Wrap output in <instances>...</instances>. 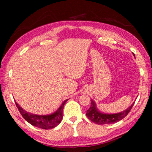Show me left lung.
<instances>
[{
    "instance_id": "left-lung-1",
    "label": "left lung",
    "mask_w": 152,
    "mask_h": 152,
    "mask_svg": "<svg viewBox=\"0 0 152 152\" xmlns=\"http://www.w3.org/2000/svg\"><path fill=\"white\" fill-rule=\"evenodd\" d=\"M134 103L132 104L129 108L126 109L125 111L115 114H107L102 113L97 109L96 105L94 101L91 99V105L86 111V116L91 121L97 124H108L115 123L116 122L120 121L125 118L127 114L129 113L131 109H132Z\"/></svg>"
}]
</instances>
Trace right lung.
Segmentation results:
<instances>
[{"label": "right lung", "mask_w": 152, "mask_h": 152, "mask_svg": "<svg viewBox=\"0 0 152 152\" xmlns=\"http://www.w3.org/2000/svg\"><path fill=\"white\" fill-rule=\"evenodd\" d=\"M67 100L68 99H66L62 103V104L60 106L57 111L50 115H35V114L28 113L24 109H23L17 103L15 102V104L20 113L27 122L38 128L43 129H50L55 127L61 122L62 118H63L64 107Z\"/></svg>", "instance_id": "obj_1"}]
</instances>
